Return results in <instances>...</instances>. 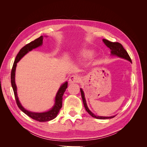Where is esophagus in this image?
<instances>
[{"label": "esophagus", "mask_w": 147, "mask_h": 147, "mask_svg": "<svg viewBox=\"0 0 147 147\" xmlns=\"http://www.w3.org/2000/svg\"><path fill=\"white\" fill-rule=\"evenodd\" d=\"M80 77L78 75H72V76H71L69 79V83L72 84L74 83H78L80 81Z\"/></svg>", "instance_id": "esophagus-1"}]
</instances>
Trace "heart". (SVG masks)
<instances>
[{"mask_svg":"<svg viewBox=\"0 0 147 147\" xmlns=\"http://www.w3.org/2000/svg\"><path fill=\"white\" fill-rule=\"evenodd\" d=\"M93 54V52L89 50H83L80 52L78 55V57H83V58H89Z\"/></svg>","mask_w":147,"mask_h":147,"instance_id":"b5f03b06","label":"heart"}]
</instances>
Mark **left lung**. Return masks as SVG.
<instances>
[{"label": "left lung", "instance_id": "left-lung-1", "mask_svg": "<svg viewBox=\"0 0 147 147\" xmlns=\"http://www.w3.org/2000/svg\"><path fill=\"white\" fill-rule=\"evenodd\" d=\"M102 41H103V42L107 47L110 49L111 55L116 56L117 57H120V58H123L126 60H127L129 62H131V63H132L130 56H129L127 52L126 51L125 49L123 48V45L121 43H119L118 42H111L106 39H103L102 40ZM80 92H81V95H82L84 108H85L86 112L90 114L91 117L97 119H110L115 117V116H112V117H102V116H97V115H94L88 108L86 104V101L85 99V97H84V93L82 88H80Z\"/></svg>", "mask_w": 147, "mask_h": 147}]
</instances>
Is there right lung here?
I'll return each instance as SVG.
<instances>
[{"label": "right lung", "instance_id": "obj_1", "mask_svg": "<svg viewBox=\"0 0 147 147\" xmlns=\"http://www.w3.org/2000/svg\"><path fill=\"white\" fill-rule=\"evenodd\" d=\"M43 37L40 36L38 38L34 40V41L27 44V45H25L24 47H23L21 49L20 51H19L18 53V55L16 57L14 63H13V65L11 72V86L13 88V92H14L15 99H16V102L18 106V107L22 112H23L25 114L27 115L28 116L40 122H45V121H50V120L53 119L57 117V114H58L59 112V110L61 109L62 105H63V103H62V102H63V96L64 92L65 91V90L67 89V84H68L67 82H65V83L61 84L59 89L56 93L54 105H53V107L50 110L47 111V112H41V113L30 112V111L25 109L23 107V105H22L20 103L18 96V94H17V87L15 83V72H16L17 63H18L22 57H23L24 56H25L28 53L32 51L35 48L42 46L43 44Z\"/></svg>", "mask_w": 147, "mask_h": 147}]
</instances>
